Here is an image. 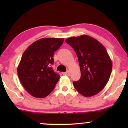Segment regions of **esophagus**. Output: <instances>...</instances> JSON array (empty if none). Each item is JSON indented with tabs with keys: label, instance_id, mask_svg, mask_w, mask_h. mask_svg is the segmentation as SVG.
Masks as SVG:
<instances>
[{
	"label": "esophagus",
	"instance_id": "obj_1",
	"mask_svg": "<svg viewBox=\"0 0 128 128\" xmlns=\"http://www.w3.org/2000/svg\"><path fill=\"white\" fill-rule=\"evenodd\" d=\"M63 74H64V75H66V76H70V72H69V70L66 72H64V73H63Z\"/></svg>",
	"mask_w": 128,
	"mask_h": 128
}]
</instances>
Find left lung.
I'll list each match as a JSON object with an SVG mask.
<instances>
[{
  "mask_svg": "<svg viewBox=\"0 0 128 128\" xmlns=\"http://www.w3.org/2000/svg\"><path fill=\"white\" fill-rule=\"evenodd\" d=\"M65 41L74 49L79 63L81 78L73 82L75 89L86 97L96 95L108 83L112 68L106 48L87 35L67 38Z\"/></svg>",
  "mask_w": 128,
  "mask_h": 128,
  "instance_id": "1",
  "label": "left lung"
}]
</instances>
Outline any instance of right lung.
<instances>
[{
  "label": "right lung",
  "instance_id": "right-lung-1",
  "mask_svg": "<svg viewBox=\"0 0 128 128\" xmlns=\"http://www.w3.org/2000/svg\"><path fill=\"white\" fill-rule=\"evenodd\" d=\"M64 41V38H41L22 54L17 73L22 86L33 97H46L55 88L60 76L50 66L54 62V52Z\"/></svg>",
  "mask_w": 128,
  "mask_h": 128
}]
</instances>
